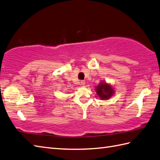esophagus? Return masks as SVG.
I'll return each instance as SVG.
<instances>
[{
  "label": "esophagus",
  "instance_id": "esophagus-1",
  "mask_svg": "<svg viewBox=\"0 0 160 160\" xmlns=\"http://www.w3.org/2000/svg\"><path fill=\"white\" fill-rule=\"evenodd\" d=\"M80 85H82V86L84 87V85H85V81H84V80H82V81L80 82Z\"/></svg>",
  "mask_w": 160,
  "mask_h": 160
}]
</instances>
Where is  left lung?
Wrapping results in <instances>:
<instances>
[{
    "label": "left lung",
    "mask_w": 160,
    "mask_h": 160,
    "mask_svg": "<svg viewBox=\"0 0 160 160\" xmlns=\"http://www.w3.org/2000/svg\"><path fill=\"white\" fill-rule=\"evenodd\" d=\"M95 91L99 98L103 100L110 99L114 93V89L111 87V85L103 81H102L100 84L96 87Z\"/></svg>",
    "instance_id": "obj_1"
}]
</instances>
